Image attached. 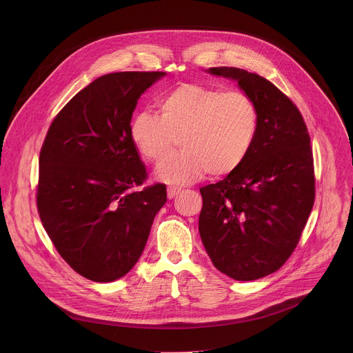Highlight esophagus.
<instances>
[{
    "label": "esophagus",
    "instance_id": "1",
    "mask_svg": "<svg viewBox=\"0 0 353 353\" xmlns=\"http://www.w3.org/2000/svg\"><path fill=\"white\" fill-rule=\"evenodd\" d=\"M180 191H181V188H179V187H168V198L169 199L174 198Z\"/></svg>",
    "mask_w": 353,
    "mask_h": 353
}]
</instances>
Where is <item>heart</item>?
<instances>
[{
    "mask_svg": "<svg viewBox=\"0 0 353 353\" xmlns=\"http://www.w3.org/2000/svg\"><path fill=\"white\" fill-rule=\"evenodd\" d=\"M257 130V109L241 90H219L198 83H181L158 100V114L137 113L130 137L139 155L162 163L158 177L168 183H188L204 170L214 177L236 170L244 161Z\"/></svg>",
    "mask_w": 353,
    "mask_h": 353,
    "instance_id": "heart-1",
    "label": "heart"
}]
</instances>
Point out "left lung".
<instances>
[{
	"instance_id": "obj_1",
	"label": "left lung",
	"mask_w": 353,
	"mask_h": 353,
	"mask_svg": "<svg viewBox=\"0 0 353 353\" xmlns=\"http://www.w3.org/2000/svg\"><path fill=\"white\" fill-rule=\"evenodd\" d=\"M207 72L237 82L257 109V130L241 165L201 187L198 230L222 274L254 281L293 253L314 204L313 150L299 109L274 83L233 67Z\"/></svg>"
}]
</instances>
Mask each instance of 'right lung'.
<instances>
[{"label":"right lung","instance_id":"1","mask_svg":"<svg viewBox=\"0 0 353 353\" xmlns=\"http://www.w3.org/2000/svg\"><path fill=\"white\" fill-rule=\"evenodd\" d=\"M166 72H113L78 92L50 125L39 158L37 210L60 256L79 275L113 282L139 260L166 204L130 137L141 94Z\"/></svg>","mask_w":353,"mask_h":353}]
</instances>
